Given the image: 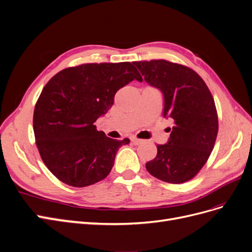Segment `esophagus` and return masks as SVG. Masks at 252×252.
<instances>
[{
  "mask_svg": "<svg viewBox=\"0 0 252 252\" xmlns=\"http://www.w3.org/2000/svg\"><path fill=\"white\" fill-rule=\"evenodd\" d=\"M143 142V140H141V139H138V138H133L132 139V143L134 145H138V144H141Z\"/></svg>",
  "mask_w": 252,
  "mask_h": 252,
  "instance_id": "1",
  "label": "esophagus"
}]
</instances>
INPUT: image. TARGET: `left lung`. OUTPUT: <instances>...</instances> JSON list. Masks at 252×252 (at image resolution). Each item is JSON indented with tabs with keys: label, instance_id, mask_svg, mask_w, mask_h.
<instances>
[{
	"label": "left lung",
	"instance_id": "8db88e82",
	"mask_svg": "<svg viewBox=\"0 0 252 252\" xmlns=\"http://www.w3.org/2000/svg\"><path fill=\"white\" fill-rule=\"evenodd\" d=\"M144 80L164 95V117L174 126L168 143L157 145L147 171L170 184L192 180L207 163L218 134V114L213 95L199 74L185 65L164 59L135 61Z\"/></svg>",
	"mask_w": 252,
	"mask_h": 252
}]
</instances>
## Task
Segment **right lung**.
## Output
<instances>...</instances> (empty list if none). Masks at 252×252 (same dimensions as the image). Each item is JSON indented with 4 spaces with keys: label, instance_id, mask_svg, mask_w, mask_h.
Here are the masks:
<instances>
[{
    "label": "right lung",
    "instance_id": "right-lung-1",
    "mask_svg": "<svg viewBox=\"0 0 252 252\" xmlns=\"http://www.w3.org/2000/svg\"><path fill=\"white\" fill-rule=\"evenodd\" d=\"M142 82L133 63H86L67 67L46 83L33 114L35 143L48 169L62 183L83 188L107 178L118 148L93 125L126 84Z\"/></svg>",
    "mask_w": 252,
    "mask_h": 252
}]
</instances>
